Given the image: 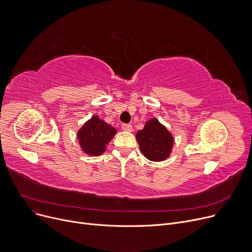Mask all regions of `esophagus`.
Instances as JSON below:
<instances>
[{"label":"esophagus","instance_id":"34e87169","mask_svg":"<svg viewBox=\"0 0 252 252\" xmlns=\"http://www.w3.org/2000/svg\"><path fill=\"white\" fill-rule=\"evenodd\" d=\"M122 128L125 131H131V130H133V126L129 125V124H124L122 126Z\"/></svg>","mask_w":252,"mask_h":252}]
</instances>
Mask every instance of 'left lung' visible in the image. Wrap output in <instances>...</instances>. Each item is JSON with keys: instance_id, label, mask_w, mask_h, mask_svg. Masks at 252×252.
<instances>
[{"instance_id": "obj_1", "label": "left lung", "mask_w": 252, "mask_h": 252, "mask_svg": "<svg viewBox=\"0 0 252 252\" xmlns=\"http://www.w3.org/2000/svg\"><path fill=\"white\" fill-rule=\"evenodd\" d=\"M141 152L152 161H162L168 157L173 148L174 138L169 131L155 118L146 123L136 135Z\"/></svg>"}]
</instances>
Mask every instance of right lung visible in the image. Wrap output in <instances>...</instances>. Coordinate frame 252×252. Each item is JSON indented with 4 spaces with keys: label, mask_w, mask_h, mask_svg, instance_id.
I'll list each match as a JSON object with an SVG mask.
<instances>
[{
    "label": "right lung",
    "mask_w": 252,
    "mask_h": 252,
    "mask_svg": "<svg viewBox=\"0 0 252 252\" xmlns=\"http://www.w3.org/2000/svg\"><path fill=\"white\" fill-rule=\"evenodd\" d=\"M116 129L105 123L98 116H93L78 130L77 138L83 151L89 155H101L113 136Z\"/></svg>",
    "instance_id": "right-lung-1"
}]
</instances>
